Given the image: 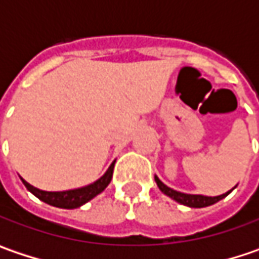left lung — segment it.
Listing matches in <instances>:
<instances>
[{
  "label": "left lung",
  "instance_id": "obj_1",
  "mask_svg": "<svg viewBox=\"0 0 259 259\" xmlns=\"http://www.w3.org/2000/svg\"><path fill=\"white\" fill-rule=\"evenodd\" d=\"M155 181H156L157 187L160 189V192L162 193H165L166 196H169L171 199H174L177 200L178 203H181V205H186V206H190V208H205V206H209V205H213V203H217L218 200H221L223 197H226L227 194H230V192L234 189H231L230 192H227V193L224 194H220V196H202V194H186V193H181V192H177V190H172L171 187H168V186H165L156 176H155Z\"/></svg>",
  "mask_w": 259,
  "mask_h": 259
}]
</instances>
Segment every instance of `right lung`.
Returning a JSON list of instances; mask_svg holds the SVG:
<instances>
[{
  "label": "right lung",
  "mask_w": 259,
  "mask_h": 259,
  "mask_svg": "<svg viewBox=\"0 0 259 259\" xmlns=\"http://www.w3.org/2000/svg\"><path fill=\"white\" fill-rule=\"evenodd\" d=\"M113 166H115V162L109 166L106 174L102 178H99L97 181H94L93 184L81 187V189H75V190H66V192H44V190H39V189L30 186L23 178H22V181L29 192L35 194L42 202L53 205V206H57V208L73 209V208H79L81 205L87 203L88 200H91L99 193H102L103 190L109 186L112 176H113Z\"/></svg>",
  "instance_id": "1"
}]
</instances>
